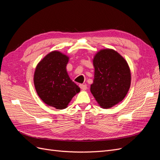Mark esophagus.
<instances>
[{"label": "esophagus", "instance_id": "esophagus-1", "mask_svg": "<svg viewBox=\"0 0 160 160\" xmlns=\"http://www.w3.org/2000/svg\"><path fill=\"white\" fill-rule=\"evenodd\" d=\"M79 87H80L81 89L82 90H86L87 88H87V85H83V84H80Z\"/></svg>", "mask_w": 160, "mask_h": 160}]
</instances>
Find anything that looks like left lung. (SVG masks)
Returning <instances> with one entry per match:
<instances>
[{
  "label": "left lung",
  "instance_id": "obj_1",
  "mask_svg": "<svg viewBox=\"0 0 160 160\" xmlns=\"http://www.w3.org/2000/svg\"><path fill=\"white\" fill-rule=\"evenodd\" d=\"M95 74L91 92L99 105L109 109L122 101L131 85V72L127 61L113 49L96 53L93 60Z\"/></svg>",
  "mask_w": 160,
  "mask_h": 160
}]
</instances>
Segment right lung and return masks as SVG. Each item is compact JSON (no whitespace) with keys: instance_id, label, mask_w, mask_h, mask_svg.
Masks as SVG:
<instances>
[{"instance_id":"1","label":"right lung","mask_w":160,"mask_h":160,"mask_svg":"<svg viewBox=\"0 0 160 160\" xmlns=\"http://www.w3.org/2000/svg\"><path fill=\"white\" fill-rule=\"evenodd\" d=\"M69 58L59 51L47 54L38 62L34 74V85L42 101L57 109L67 108L80 88L70 79L66 66Z\"/></svg>"}]
</instances>
